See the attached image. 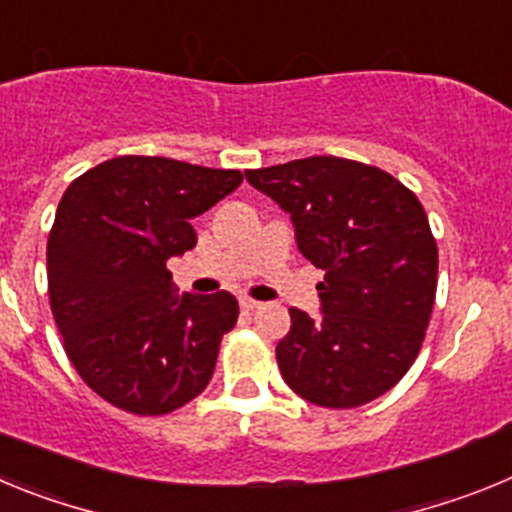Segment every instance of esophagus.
Segmentation results:
<instances>
[{
  "mask_svg": "<svg viewBox=\"0 0 512 512\" xmlns=\"http://www.w3.org/2000/svg\"><path fill=\"white\" fill-rule=\"evenodd\" d=\"M259 307H261V302L251 300V297H241V310L251 312V310H259Z\"/></svg>",
  "mask_w": 512,
  "mask_h": 512,
  "instance_id": "esophagus-1",
  "label": "esophagus"
}]
</instances>
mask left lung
Here are the masks:
<instances>
[{
    "instance_id": "1",
    "label": "left lung",
    "mask_w": 512,
    "mask_h": 512,
    "mask_svg": "<svg viewBox=\"0 0 512 512\" xmlns=\"http://www.w3.org/2000/svg\"><path fill=\"white\" fill-rule=\"evenodd\" d=\"M289 212L297 248L325 271L320 318L292 307L277 343L284 382L320 408H359L418 356L436 300L438 248L423 205L377 166L338 156L246 171Z\"/></svg>"
}]
</instances>
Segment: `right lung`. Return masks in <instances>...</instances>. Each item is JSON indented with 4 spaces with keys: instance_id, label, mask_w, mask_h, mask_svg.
I'll return each mask as SVG.
<instances>
[{
    "instance_id": "add662e5",
    "label": "right lung",
    "mask_w": 512,
    "mask_h": 512,
    "mask_svg": "<svg viewBox=\"0 0 512 512\" xmlns=\"http://www.w3.org/2000/svg\"><path fill=\"white\" fill-rule=\"evenodd\" d=\"M235 169L117 156L69 184L48 235V295L79 377L115 408L164 415L200 395L238 320L230 292L176 295L166 261L192 220L241 187Z\"/></svg>"
}]
</instances>
